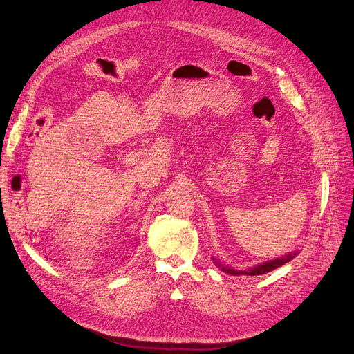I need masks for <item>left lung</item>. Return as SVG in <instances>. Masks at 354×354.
<instances>
[{
	"label": "left lung",
	"instance_id": "1",
	"mask_svg": "<svg viewBox=\"0 0 354 354\" xmlns=\"http://www.w3.org/2000/svg\"><path fill=\"white\" fill-rule=\"evenodd\" d=\"M295 255H297V252H291V254H288V255H285V257H281V259H274V260H270V261H266V263H263V264L255 266V267H252V269H248V270H234V269H230V267H227V266L220 264L216 259H214V257H212V261L216 263V266L220 267V269H221L224 273L232 274V276H239V274L257 276V274H264V273H267V272H272V270L277 269V267H281V266H283L285 263L291 261Z\"/></svg>",
	"mask_w": 354,
	"mask_h": 354
}]
</instances>
